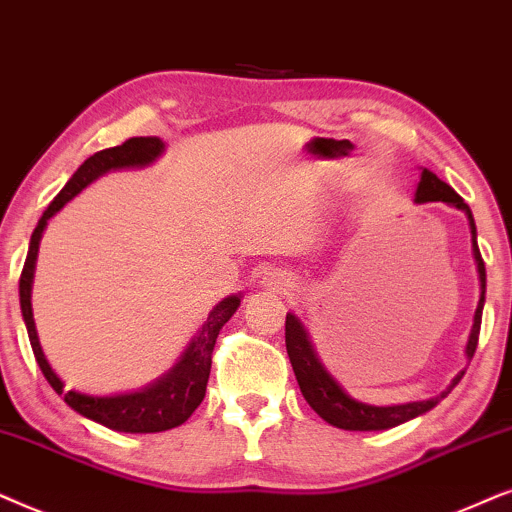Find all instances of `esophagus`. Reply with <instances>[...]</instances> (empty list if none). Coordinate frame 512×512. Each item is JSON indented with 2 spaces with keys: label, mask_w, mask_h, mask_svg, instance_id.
<instances>
[{
  "label": "esophagus",
  "mask_w": 512,
  "mask_h": 512,
  "mask_svg": "<svg viewBox=\"0 0 512 512\" xmlns=\"http://www.w3.org/2000/svg\"><path fill=\"white\" fill-rule=\"evenodd\" d=\"M262 285L267 290H274V292H288L295 288V278L290 274H285V271H267V274L262 276Z\"/></svg>",
  "instance_id": "1"
}]
</instances>
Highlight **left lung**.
<instances>
[{"label": "left lung", "instance_id": "1", "mask_svg": "<svg viewBox=\"0 0 512 512\" xmlns=\"http://www.w3.org/2000/svg\"><path fill=\"white\" fill-rule=\"evenodd\" d=\"M417 203L426 201H442L449 203V206L463 210L468 215L470 222V241H473V255L475 262H478V274H480V302L478 309H475V320L473 330H470L468 344H466V356L473 358L475 349H478V337H480V323H482V306H485V288H487V274H485V262H482L480 248H478V231H475V220L473 213H470L468 203L461 199L459 194L454 192L447 182H442L438 175L431 173V170H421V180L417 187ZM285 349H288L292 370H295L297 384L302 388V395L306 403L311 405V410L323 417L330 426L344 428V431H386V428L400 426L405 421H410L419 414L433 410L435 405L440 403L445 395L452 391V388L459 384L463 372L456 374L452 384L445 393H440L438 398L421 400V403H407V405H391V407H374L365 405L353 400L349 393H344V388L337 384L335 379L327 374V370L320 365V360L313 351L309 342V335H306L304 325L299 323L297 316L288 313L285 316Z\"/></svg>", "mask_w": 512, "mask_h": 512}]
</instances>
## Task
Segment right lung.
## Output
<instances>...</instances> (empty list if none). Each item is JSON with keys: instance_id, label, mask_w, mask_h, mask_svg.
Wrapping results in <instances>:
<instances>
[{"instance_id": "1", "label": "right lung", "mask_w": 512, "mask_h": 512, "mask_svg": "<svg viewBox=\"0 0 512 512\" xmlns=\"http://www.w3.org/2000/svg\"><path fill=\"white\" fill-rule=\"evenodd\" d=\"M163 152V142L159 138H131L124 145L102 149L81 163L77 173L70 177V182L63 187L56 199L49 203L44 215L39 217V224L32 231L30 250H27L23 274H20V311H23V320L27 327V337H30L34 358H37L39 367H42L44 377L53 386V391L63 395L65 403L79 412L81 417L102 424L112 431L119 433H159L175 428L192 417L196 407L201 405L203 395H206L208 377H210V363H213V349L215 339L220 335L224 323L234 316V311L241 304V297L231 295L222 299L220 304L210 311V316L199 335L192 339L182 358L168 374L156 381V384L142 388L138 393H124V395H107V398H98V395H86L77 391H65L63 381L56 372L51 370L49 360H46L42 344H39L37 330H34L32 318V276H34V262H37L39 241L46 229V222L65 206L72 196H77L86 185H91L95 177L109 173L117 168H142L152 163L156 156Z\"/></svg>"}]
</instances>
